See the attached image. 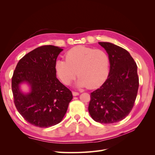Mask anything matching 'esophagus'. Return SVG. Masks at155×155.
Here are the masks:
<instances>
[{
  "label": "esophagus",
  "mask_w": 155,
  "mask_h": 155,
  "mask_svg": "<svg viewBox=\"0 0 155 155\" xmlns=\"http://www.w3.org/2000/svg\"><path fill=\"white\" fill-rule=\"evenodd\" d=\"M72 94H73V96H78V95H79V93H78V92H75V91H72Z\"/></svg>",
  "instance_id": "1"
}]
</instances>
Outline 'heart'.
Returning <instances> with one entry per match:
<instances>
[{"label":"heart","mask_w":155,"mask_h":155,"mask_svg":"<svg viewBox=\"0 0 155 155\" xmlns=\"http://www.w3.org/2000/svg\"><path fill=\"white\" fill-rule=\"evenodd\" d=\"M65 59H58L55 64L56 74L66 85L77 76L79 87L94 89L101 85L109 71V58L102 50L77 46L65 54Z\"/></svg>","instance_id":"1"}]
</instances>
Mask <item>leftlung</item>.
Returning a JSON list of instances; mask_svg holds the SVG:
<instances>
[{"label":"left lung","mask_w":155,"mask_h":155,"mask_svg":"<svg viewBox=\"0 0 155 155\" xmlns=\"http://www.w3.org/2000/svg\"><path fill=\"white\" fill-rule=\"evenodd\" d=\"M109 55L110 72L107 80L91 93L88 112L92 119L110 124L124 120L133 109L139 87L137 65L124 48L99 42Z\"/></svg>","instance_id":"left-lung-1"}]
</instances>
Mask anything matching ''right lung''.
Wrapping results in <instances>:
<instances>
[{
    "label": "right lung",
    "instance_id": "add662e5",
    "mask_svg": "<svg viewBox=\"0 0 155 155\" xmlns=\"http://www.w3.org/2000/svg\"><path fill=\"white\" fill-rule=\"evenodd\" d=\"M63 49L44 45L26 54L18 62L12 78L14 104L29 124L46 128L63 120L72 100V92L56 78L55 64ZM26 81L31 92L24 95L19 84Z\"/></svg>",
    "mask_w": 155,
    "mask_h": 155
}]
</instances>
